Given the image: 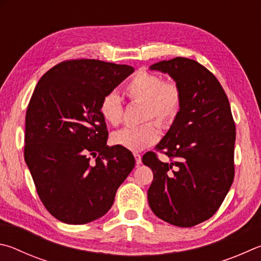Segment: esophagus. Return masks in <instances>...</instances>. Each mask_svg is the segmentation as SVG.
<instances>
[{
  "label": "esophagus",
  "mask_w": 261,
  "mask_h": 261,
  "mask_svg": "<svg viewBox=\"0 0 261 261\" xmlns=\"http://www.w3.org/2000/svg\"><path fill=\"white\" fill-rule=\"evenodd\" d=\"M134 157H135V162H136V165L140 166L141 164H142V159H141V154L138 152H134Z\"/></svg>",
  "instance_id": "obj_1"
}]
</instances>
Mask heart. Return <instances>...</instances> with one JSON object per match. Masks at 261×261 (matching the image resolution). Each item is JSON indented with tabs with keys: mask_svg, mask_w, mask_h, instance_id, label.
Wrapping results in <instances>:
<instances>
[{
	"mask_svg": "<svg viewBox=\"0 0 261 261\" xmlns=\"http://www.w3.org/2000/svg\"><path fill=\"white\" fill-rule=\"evenodd\" d=\"M123 93L133 102L144 104L143 121L154 119L162 126H168L177 117L182 105L180 86L173 80L162 77L148 71H139L128 80ZM99 113L109 125L118 126L122 120L123 108L120 97L110 93L100 100ZM161 138V128L154 121L139 127H126L112 134V142L120 147L140 151L151 147Z\"/></svg>",
	"mask_w": 261,
	"mask_h": 261,
	"instance_id": "obj_1",
	"label": "heart"
}]
</instances>
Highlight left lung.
<instances>
[{
	"label": "left lung",
	"instance_id": "obj_1",
	"mask_svg": "<svg viewBox=\"0 0 261 261\" xmlns=\"http://www.w3.org/2000/svg\"><path fill=\"white\" fill-rule=\"evenodd\" d=\"M180 86L182 105L157 151L142 157L153 172L150 208L162 220L193 227L220 207L234 181L235 122L229 100L213 73L194 59L176 57L150 66Z\"/></svg>",
	"mask_w": 261,
	"mask_h": 261
}]
</instances>
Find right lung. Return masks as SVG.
<instances>
[{
  "label": "right lung",
  "instance_id": "1",
  "mask_svg": "<svg viewBox=\"0 0 261 261\" xmlns=\"http://www.w3.org/2000/svg\"><path fill=\"white\" fill-rule=\"evenodd\" d=\"M133 72L128 65L72 59L50 68L35 87L24 157L41 202L59 221L84 225L103 217L135 166L129 150L107 145L99 113L104 96Z\"/></svg>",
  "mask_w": 261,
  "mask_h": 261
}]
</instances>
